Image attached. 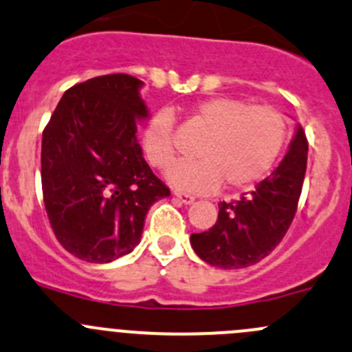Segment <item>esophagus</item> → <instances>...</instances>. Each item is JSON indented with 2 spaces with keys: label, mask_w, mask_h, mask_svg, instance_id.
I'll list each match as a JSON object with an SVG mask.
<instances>
[{
  "label": "esophagus",
  "mask_w": 352,
  "mask_h": 352,
  "mask_svg": "<svg viewBox=\"0 0 352 352\" xmlns=\"http://www.w3.org/2000/svg\"><path fill=\"white\" fill-rule=\"evenodd\" d=\"M173 196H175L177 199H179L180 203H184V204L194 203V196H190V194H186V192H180V190H175V192H173Z\"/></svg>",
  "instance_id": "obj_1"
}]
</instances>
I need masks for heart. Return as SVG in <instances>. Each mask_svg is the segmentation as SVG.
Returning <instances> with one entry per match:
<instances>
[{
	"label": "heart",
	"mask_w": 352,
	"mask_h": 352,
	"mask_svg": "<svg viewBox=\"0 0 352 352\" xmlns=\"http://www.w3.org/2000/svg\"><path fill=\"white\" fill-rule=\"evenodd\" d=\"M190 124L204 131L194 156L168 170V180L189 192L244 189L263 180L274 168L287 141L285 117L268 104H249L232 96L203 100L190 110ZM146 160L155 168H166L177 155L173 115L155 111L141 132Z\"/></svg>",
	"instance_id": "b5f03b06"
}]
</instances>
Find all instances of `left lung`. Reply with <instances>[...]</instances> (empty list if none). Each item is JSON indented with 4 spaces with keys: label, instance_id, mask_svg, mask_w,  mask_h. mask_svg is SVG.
Returning a JSON list of instances; mask_svg holds the SVG:
<instances>
[{
    "label": "left lung",
    "instance_id": "obj_1",
    "mask_svg": "<svg viewBox=\"0 0 352 352\" xmlns=\"http://www.w3.org/2000/svg\"><path fill=\"white\" fill-rule=\"evenodd\" d=\"M308 139L301 125L280 165L239 201L220 203L210 230L190 235V245L213 267L245 268L270 254L287 234L305 182Z\"/></svg>",
    "mask_w": 352,
    "mask_h": 352
}]
</instances>
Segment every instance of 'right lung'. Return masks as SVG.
Listing matches in <instances>:
<instances>
[{"instance_id": "1", "label": "right lung", "mask_w": 352, "mask_h": 352, "mask_svg": "<svg viewBox=\"0 0 352 352\" xmlns=\"http://www.w3.org/2000/svg\"><path fill=\"white\" fill-rule=\"evenodd\" d=\"M141 87L127 74L74 85L43 132L41 182L51 228L87 263L134 251L151 204L170 196L135 138L138 122L149 117Z\"/></svg>"}]
</instances>
